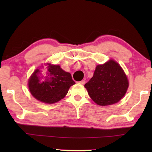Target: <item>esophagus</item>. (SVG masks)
Returning a JSON list of instances; mask_svg holds the SVG:
<instances>
[{
  "mask_svg": "<svg viewBox=\"0 0 152 152\" xmlns=\"http://www.w3.org/2000/svg\"><path fill=\"white\" fill-rule=\"evenodd\" d=\"M78 83H79V84H82V85H84V84H85V80H81V81L78 82Z\"/></svg>",
  "mask_w": 152,
  "mask_h": 152,
  "instance_id": "obj_1",
  "label": "esophagus"
}]
</instances>
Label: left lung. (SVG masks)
Wrapping results in <instances>:
<instances>
[{"label":"left lung","instance_id":"left-lung-1","mask_svg":"<svg viewBox=\"0 0 152 152\" xmlns=\"http://www.w3.org/2000/svg\"><path fill=\"white\" fill-rule=\"evenodd\" d=\"M84 87L95 103L107 106L117 103L125 96L129 81L119 64L110 60L96 66L93 76Z\"/></svg>","mask_w":152,"mask_h":152}]
</instances>
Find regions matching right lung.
Masks as SVG:
<instances>
[{
    "label": "right lung",
    "mask_w": 152,
    "mask_h": 152,
    "mask_svg": "<svg viewBox=\"0 0 152 152\" xmlns=\"http://www.w3.org/2000/svg\"><path fill=\"white\" fill-rule=\"evenodd\" d=\"M74 84L70 73L63 70L59 65L49 63L43 68L36 69L28 81L33 96L47 104L56 103L64 99Z\"/></svg>",
    "instance_id": "1"
}]
</instances>
